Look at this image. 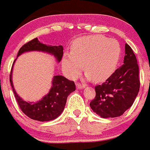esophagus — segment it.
I'll list each match as a JSON object with an SVG mask.
<instances>
[{
	"mask_svg": "<svg viewBox=\"0 0 150 150\" xmlns=\"http://www.w3.org/2000/svg\"><path fill=\"white\" fill-rule=\"evenodd\" d=\"M76 86H77V89H83V88L85 87V85L84 84H81V83H78L76 84Z\"/></svg>",
	"mask_w": 150,
	"mask_h": 150,
	"instance_id": "1",
	"label": "esophagus"
}]
</instances>
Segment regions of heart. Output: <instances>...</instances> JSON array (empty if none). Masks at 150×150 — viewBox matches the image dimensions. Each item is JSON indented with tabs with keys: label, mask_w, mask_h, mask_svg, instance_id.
Listing matches in <instances>:
<instances>
[{
	"label": "heart",
	"mask_w": 150,
	"mask_h": 150,
	"mask_svg": "<svg viewBox=\"0 0 150 150\" xmlns=\"http://www.w3.org/2000/svg\"><path fill=\"white\" fill-rule=\"evenodd\" d=\"M121 54L119 43L103 36L78 38L72 46L71 53H64L63 71L69 78H77L83 67L85 78L96 81L108 78L115 69Z\"/></svg>",
	"instance_id": "1"
}]
</instances>
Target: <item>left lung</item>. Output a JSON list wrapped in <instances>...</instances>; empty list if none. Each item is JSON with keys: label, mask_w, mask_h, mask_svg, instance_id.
Wrapping results in <instances>:
<instances>
[{"label": "left lung", "mask_w": 150, "mask_h": 150, "mask_svg": "<svg viewBox=\"0 0 150 150\" xmlns=\"http://www.w3.org/2000/svg\"><path fill=\"white\" fill-rule=\"evenodd\" d=\"M139 69L132 48L126 43L124 64L96 89V98L89 103L103 118L122 115L132 107L140 89Z\"/></svg>", "instance_id": "obj_1"}]
</instances>
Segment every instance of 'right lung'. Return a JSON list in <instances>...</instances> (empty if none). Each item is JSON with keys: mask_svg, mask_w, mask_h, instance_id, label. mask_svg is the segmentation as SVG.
Wrapping results in <instances>:
<instances>
[{"mask_svg": "<svg viewBox=\"0 0 150 150\" xmlns=\"http://www.w3.org/2000/svg\"><path fill=\"white\" fill-rule=\"evenodd\" d=\"M31 51L43 52L51 54L58 62H60L64 53V48L62 46H49L43 44L36 38L25 43L19 50L17 57L23 53ZM16 59L12 64L9 81L21 110L26 115L36 121H50L57 118L64 111L69 95L75 90L74 81H69L62 75H55L53 78L52 86L48 94L43 96V98L37 102L25 101L17 94L12 83V68Z\"/></svg>", "mask_w": 150, "mask_h": 150, "instance_id": "obj_1", "label": "right lung"}]
</instances>
